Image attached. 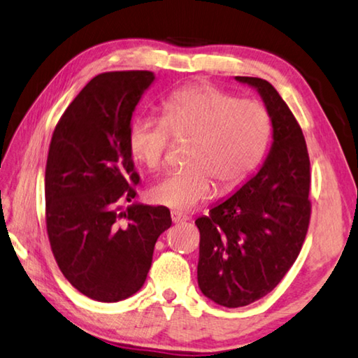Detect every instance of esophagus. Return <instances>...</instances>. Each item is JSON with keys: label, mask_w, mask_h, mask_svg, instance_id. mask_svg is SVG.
<instances>
[{"label": "esophagus", "mask_w": 358, "mask_h": 358, "mask_svg": "<svg viewBox=\"0 0 358 358\" xmlns=\"http://www.w3.org/2000/svg\"><path fill=\"white\" fill-rule=\"evenodd\" d=\"M170 215H172V221H173L175 224H177V223H185V221L189 220L188 215L183 213V212H178V210H173V212L170 213Z\"/></svg>", "instance_id": "esophagus-1"}]
</instances>
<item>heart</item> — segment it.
<instances>
[{
    "label": "heart",
    "instance_id": "1",
    "mask_svg": "<svg viewBox=\"0 0 358 358\" xmlns=\"http://www.w3.org/2000/svg\"><path fill=\"white\" fill-rule=\"evenodd\" d=\"M272 119L263 103L242 100L208 84L173 92L161 117L140 116L129 127V150L148 172H159L175 141H189L188 167L167 175L150 189V199L173 210H189L223 191L241 188L268 151Z\"/></svg>",
    "mask_w": 358,
    "mask_h": 358
}]
</instances>
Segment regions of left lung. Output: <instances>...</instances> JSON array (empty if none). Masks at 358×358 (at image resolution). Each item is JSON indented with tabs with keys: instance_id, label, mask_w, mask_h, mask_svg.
<instances>
[{
	"instance_id": "obj_1",
	"label": "left lung",
	"mask_w": 358,
	"mask_h": 358,
	"mask_svg": "<svg viewBox=\"0 0 358 358\" xmlns=\"http://www.w3.org/2000/svg\"><path fill=\"white\" fill-rule=\"evenodd\" d=\"M236 79L263 97L274 141L259 172L196 220L197 282L224 308L255 303L279 285L301 252L310 220V161L296 117L266 79Z\"/></svg>"
}]
</instances>
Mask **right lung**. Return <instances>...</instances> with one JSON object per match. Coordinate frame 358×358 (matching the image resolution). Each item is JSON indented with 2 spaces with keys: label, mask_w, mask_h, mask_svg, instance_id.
<instances>
[{
  "label": "right lung",
  "mask_w": 358,
  "mask_h": 358,
  "mask_svg": "<svg viewBox=\"0 0 358 358\" xmlns=\"http://www.w3.org/2000/svg\"><path fill=\"white\" fill-rule=\"evenodd\" d=\"M155 81L145 70L108 71L87 83L54 129L44 177L46 228L65 279L101 303L137 293L167 207L132 203L140 181L127 137L135 106Z\"/></svg>",
  "instance_id": "right-lung-1"
}]
</instances>
